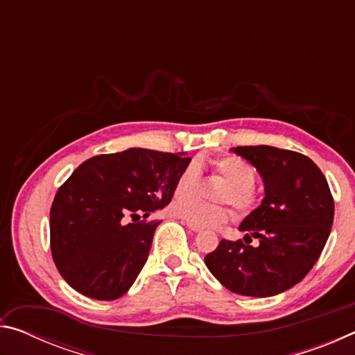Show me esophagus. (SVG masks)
Wrapping results in <instances>:
<instances>
[{"instance_id": "esophagus-1", "label": "esophagus", "mask_w": 355, "mask_h": 355, "mask_svg": "<svg viewBox=\"0 0 355 355\" xmlns=\"http://www.w3.org/2000/svg\"><path fill=\"white\" fill-rule=\"evenodd\" d=\"M184 224L188 225L192 232H196V233H197V232H202V228H200V227H197V225H194V224H192V222H188V220H186Z\"/></svg>"}]
</instances>
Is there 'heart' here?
<instances>
[{
    "label": "heart",
    "instance_id": "heart-1",
    "mask_svg": "<svg viewBox=\"0 0 355 355\" xmlns=\"http://www.w3.org/2000/svg\"><path fill=\"white\" fill-rule=\"evenodd\" d=\"M213 171L227 182L220 189L219 200L230 202L241 214H248L257 207L258 199L254 191L257 171L248 161L235 155L214 159ZM200 171L196 163H189L180 173L173 192L178 196L171 203V213L197 227H216L230 219L232 211L225 205H209L183 192H192L199 184Z\"/></svg>",
    "mask_w": 355,
    "mask_h": 355
}]
</instances>
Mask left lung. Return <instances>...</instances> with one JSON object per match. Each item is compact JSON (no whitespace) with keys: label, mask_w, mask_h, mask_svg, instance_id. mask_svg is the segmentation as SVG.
Instances as JSON below:
<instances>
[{"label":"left lung","mask_w":355,"mask_h":355,"mask_svg":"<svg viewBox=\"0 0 355 355\" xmlns=\"http://www.w3.org/2000/svg\"><path fill=\"white\" fill-rule=\"evenodd\" d=\"M232 152L248 159L263 178L261 205L239 225L260 244L222 239L205 264L227 290L275 296L299 284L320 258L332 228L334 197L320 167L302 153L269 146Z\"/></svg>","instance_id":"left-lung-1"}]
</instances>
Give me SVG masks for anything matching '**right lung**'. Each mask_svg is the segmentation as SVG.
Instances as JSON below:
<instances>
[{
	"mask_svg": "<svg viewBox=\"0 0 355 355\" xmlns=\"http://www.w3.org/2000/svg\"><path fill=\"white\" fill-rule=\"evenodd\" d=\"M189 161L184 153L128 148L78 166L50 211L53 260L73 290L98 300L130 290L161 222L148 216L169 205Z\"/></svg>",
	"mask_w": 355,
	"mask_h": 355,
	"instance_id": "add662e5",
	"label": "right lung"
}]
</instances>
